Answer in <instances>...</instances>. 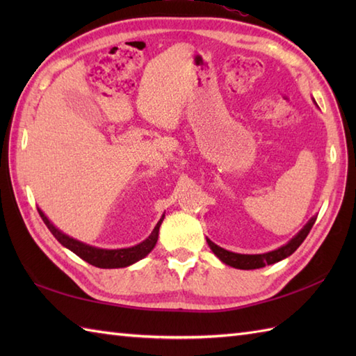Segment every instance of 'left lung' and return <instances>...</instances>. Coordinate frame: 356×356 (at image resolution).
<instances>
[{"mask_svg":"<svg viewBox=\"0 0 356 356\" xmlns=\"http://www.w3.org/2000/svg\"><path fill=\"white\" fill-rule=\"evenodd\" d=\"M315 220H316V217H312L305 228L301 229L297 236H295L289 241V243L275 249V251H272V252H266V254H255V255L236 254V252L226 251V249H223L220 246H217L216 243H213V241L208 238H207V241L211 248V251H213L225 264H229V266L237 268V269H259V268L268 266V264H274L280 260H283V259H286V257H289L291 254L297 251V248L303 243L305 238L307 237V234L311 232Z\"/></svg>","mask_w":356,"mask_h":356,"instance_id":"8db88e82","label":"left lung"}]
</instances>
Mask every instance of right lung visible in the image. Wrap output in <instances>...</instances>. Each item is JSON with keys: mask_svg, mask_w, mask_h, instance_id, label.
<instances>
[{"mask_svg": "<svg viewBox=\"0 0 356 356\" xmlns=\"http://www.w3.org/2000/svg\"><path fill=\"white\" fill-rule=\"evenodd\" d=\"M38 213H40L42 222L47 225V228L50 229L53 236H55V238L59 241V243L65 248H69L72 252L81 257L82 260H86L87 263L93 264V266L102 268V269H115V268L130 266V264L139 261L140 259H143V257L148 255L151 251H153V248L156 246V241L159 237V228H161V223L163 220V217H162L161 220H159V223L156 225L154 231L151 232V236L147 240H143L139 245H136L133 248H125V249H99V248L88 246L86 243H81V241L65 236V234L56 229L55 226L49 222V218L44 216L41 209H38Z\"/></svg>", "mask_w": 356, "mask_h": 356, "instance_id": "add662e5", "label": "right lung"}]
</instances>
